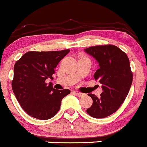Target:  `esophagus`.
Listing matches in <instances>:
<instances>
[{
	"label": "esophagus",
	"instance_id": "esophagus-1",
	"mask_svg": "<svg viewBox=\"0 0 147 147\" xmlns=\"http://www.w3.org/2000/svg\"><path fill=\"white\" fill-rule=\"evenodd\" d=\"M74 93H75V94L77 96L79 97V98H81V97H84L85 96L84 93H79V92H74Z\"/></svg>",
	"mask_w": 147,
	"mask_h": 147
}]
</instances>
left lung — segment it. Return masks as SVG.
<instances>
[{"mask_svg":"<svg viewBox=\"0 0 147 147\" xmlns=\"http://www.w3.org/2000/svg\"><path fill=\"white\" fill-rule=\"evenodd\" d=\"M85 51L99 63L94 78L102 85L100 96L88 94L93 105L86 111L95 118H104L118 110L129 93L133 79L129 60L126 53L113 45L90 47Z\"/></svg>","mask_w":147,"mask_h":147,"instance_id":"obj_1","label":"left lung"}]
</instances>
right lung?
<instances>
[{
  "instance_id": "1",
  "label": "right lung",
  "mask_w": 147,
  "mask_h": 147,
  "mask_svg": "<svg viewBox=\"0 0 147 147\" xmlns=\"http://www.w3.org/2000/svg\"><path fill=\"white\" fill-rule=\"evenodd\" d=\"M69 51H28L15 63L13 91L31 117L43 120L53 117L59 110L63 98L71 93L69 89H54L52 83L46 82L53 78L54 69Z\"/></svg>"
}]
</instances>
